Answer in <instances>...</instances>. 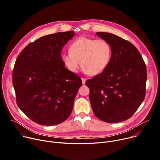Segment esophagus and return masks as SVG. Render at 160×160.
<instances>
[{"mask_svg":"<svg viewBox=\"0 0 160 160\" xmlns=\"http://www.w3.org/2000/svg\"><path fill=\"white\" fill-rule=\"evenodd\" d=\"M86 78H82V84L83 85H84L85 83V82H86Z\"/></svg>","mask_w":160,"mask_h":160,"instance_id":"obj_1","label":"esophagus"}]
</instances>
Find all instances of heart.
<instances>
[{
	"mask_svg": "<svg viewBox=\"0 0 160 160\" xmlns=\"http://www.w3.org/2000/svg\"><path fill=\"white\" fill-rule=\"evenodd\" d=\"M69 52L61 55V61L67 69L77 73L81 62L83 72L93 76L106 69L112 57V48L107 41L85 37L75 40L70 45Z\"/></svg>",
	"mask_w": 160,
	"mask_h": 160,
	"instance_id": "1",
	"label": "heart"
}]
</instances>
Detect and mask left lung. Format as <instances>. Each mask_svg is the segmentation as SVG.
<instances>
[{
	"mask_svg": "<svg viewBox=\"0 0 160 160\" xmlns=\"http://www.w3.org/2000/svg\"><path fill=\"white\" fill-rule=\"evenodd\" d=\"M112 48L106 69L86 81L94 115L108 123L130 118L146 96L147 71L139 51L130 42L112 33L98 32Z\"/></svg>",
	"mask_w": 160,
	"mask_h": 160,
	"instance_id": "left-lung-1",
	"label": "left lung"
}]
</instances>
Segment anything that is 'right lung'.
<instances>
[{
    "label": "right lung",
    "instance_id": "add662e5",
    "mask_svg": "<svg viewBox=\"0 0 160 160\" xmlns=\"http://www.w3.org/2000/svg\"><path fill=\"white\" fill-rule=\"evenodd\" d=\"M74 35L69 31L42 37L30 43L16 60L12 84L16 103L38 124H59L72 111L82 82L65 68L61 52Z\"/></svg>",
    "mask_w": 160,
    "mask_h": 160
}]
</instances>
